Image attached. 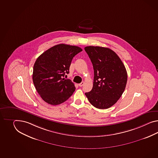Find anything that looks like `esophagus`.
Returning a JSON list of instances; mask_svg holds the SVG:
<instances>
[{
  "mask_svg": "<svg viewBox=\"0 0 158 158\" xmlns=\"http://www.w3.org/2000/svg\"><path fill=\"white\" fill-rule=\"evenodd\" d=\"M85 84V82L84 81H82V82H81L80 84H79V87H82L83 85Z\"/></svg>",
  "mask_w": 158,
  "mask_h": 158,
  "instance_id": "esophagus-1",
  "label": "esophagus"
}]
</instances>
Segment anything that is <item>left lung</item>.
<instances>
[{
  "mask_svg": "<svg viewBox=\"0 0 158 158\" xmlns=\"http://www.w3.org/2000/svg\"><path fill=\"white\" fill-rule=\"evenodd\" d=\"M85 50L94 70L93 89L85 95L95 107H111L119 99L126 88L125 66L118 55L108 48L87 46Z\"/></svg>",
  "mask_w": 158,
  "mask_h": 158,
  "instance_id": "8db88e82",
  "label": "left lung"
}]
</instances>
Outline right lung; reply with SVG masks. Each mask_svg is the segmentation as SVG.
Wrapping results in <instances>:
<instances>
[{
  "mask_svg": "<svg viewBox=\"0 0 158 158\" xmlns=\"http://www.w3.org/2000/svg\"><path fill=\"white\" fill-rule=\"evenodd\" d=\"M82 51L79 47L59 44L41 54L35 61L32 80L43 100L51 105L61 104L75 90L70 79L63 77L69 73L73 57Z\"/></svg>",
  "mask_w": 158,
  "mask_h": 158,
  "instance_id": "1",
  "label": "right lung"
}]
</instances>
